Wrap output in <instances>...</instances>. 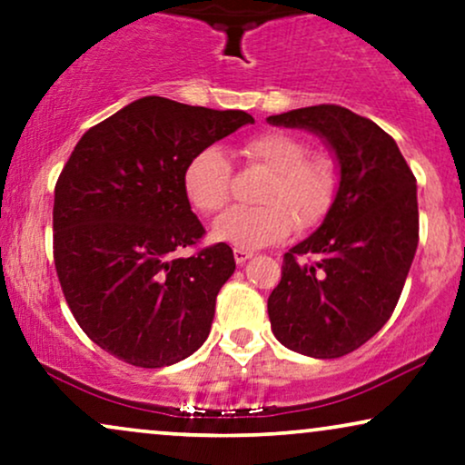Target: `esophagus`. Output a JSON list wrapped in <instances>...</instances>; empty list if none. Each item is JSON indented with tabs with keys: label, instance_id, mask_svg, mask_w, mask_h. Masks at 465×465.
Instances as JSON below:
<instances>
[{
	"label": "esophagus",
	"instance_id": "34e87169",
	"mask_svg": "<svg viewBox=\"0 0 465 465\" xmlns=\"http://www.w3.org/2000/svg\"><path fill=\"white\" fill-rule=\"evenodd\" d=\"M252 259V252H248V250H239L234 248V261H237V265H243L245 261Z\"/></svg>",
	"mask_w": 465,
	"mask_h": 465
}]
</instances>
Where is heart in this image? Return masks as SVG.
Wrapping results in <instances>:
<instances>
[{"label": "heart", "instance_id": "heart-1", "mask_svg": "<svg viewBox=\"0 0 465 465\" xmlns=\"http://www.w3.org/2000/svg\"><path fill=\"white\" fill-rule=\"evenodd\" d=\"M239 154L248 165L270 172V178L254 193L259 206H234L215 222L217 242L250 252L282 242L292 228H315L329 215L340 184L331 156L311 154L307 141L285 130L248 136ZM183 189L204 215H215L231 202L232 167L220 147H202L189 158Z\"/></svg>", "mask_w": 465, "mask_h": 465}]
</instances>
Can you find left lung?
<instances>
[{
	"label": "left lung",
	"mask_w": 465,
	"mask_h": 465,
	"mask_svg": "<svg viewBox=\"0 0 465 465\" xmlns=\"http://www.w3.org/2000/svg\"><path fill=\"white\" fill-rule=\"evenodd\" d=\"M267 122L322 134L341 167L324 223L282 256L267 298L272 331L289 351L343 357L383 329L405 287L420 232L416 176L383 128L337 104Z\"/></svg>",
	"instance_id": "8db88e82"
}]
</instances>
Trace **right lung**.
I'll list each match as a JSON object with an SVG mask.
<instances>
[{"label": "right lung", "instance_id": "obj_1", "mask_svg": "<svg viewBox=\"0 0 465 465\" xmlns=\"http://www.w3.org/2000/svg\"><path fill=\"white\" fill-rule=\"evenodd\" d=\"M254 119L141 97L86 130L54 189V263L71 313L102 351L136 368L187 359L209 337L232 276L231 245L206 231L183 189L195 152ZM195 247L191 257H176Z\"/></svg>", "mask_w": 465, "mask_h": 465}]
</instances>
